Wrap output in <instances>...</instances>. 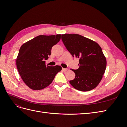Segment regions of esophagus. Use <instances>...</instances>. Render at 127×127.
I'll return each mask as SVG.
<instances>
[{
    "label": "esophagus",
    "instance_id": "esophagus-1",
    "mask_svg": "<svg viewBox=\"0 0 127 127\" xmlns=\"http://www.w3.org/2000/svg\"><path fill=\"white\" fill-rule=\"evenodd\" d=\"M62 70H63L64 71H66L67 70V68H62Z\"/></svg>",
    "mask_w": 127,
    "mask_h": 127
}]
</instances>
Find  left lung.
<instances>
[{
    "mask_svg": "<svg viewBox=\"0 0 127 127\" xmlns=\"http://www.w3.org/2000/svg\"><path fill=\"white\" fill-rule=\"evenodd\" d=\"M61 39L72 56L79 59V68L71 69L76 76L70 84L80 91L94 89L101 82L106 67V60L101 47L79 34H62Z\"/></svg>",
    "mask_w": 127,
    "mask_h": 127,
    "instance_id": "obj_1",
    "label": "left lung"
}]
</instances>
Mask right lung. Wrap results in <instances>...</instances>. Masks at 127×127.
I'll list each match as a JSON object with an SVG mask.
<instances>
[{
	"label": "right lung",
	"instance_id": "1",
	"mask_svg": "<svg viewBox=\"0 0 127 127\" xmlns=\"http://www.w3.org/2000/svg\"><path fill=\"white\" fill-rule=\"evenodd\" d=\"M60 34L39 35L23 44L16 59L18 71L26 85L33 90H40L50 84L60 66H49L45 60L51 55V49L60 40Z\"/></svg>",
	"mask_w": 127,
	"mask_h": 127
}]
</instances>
